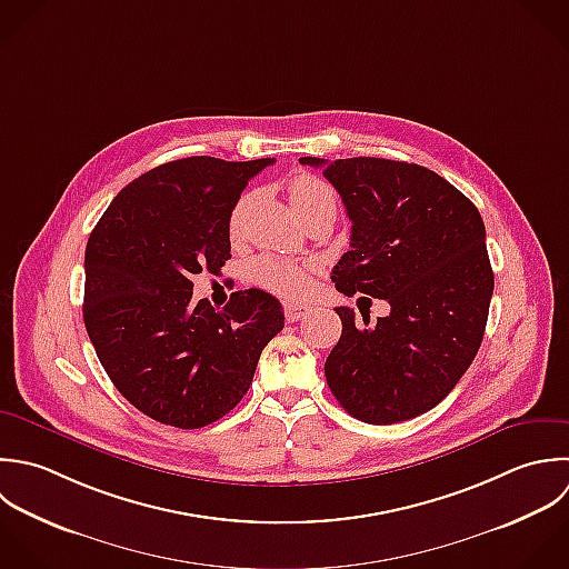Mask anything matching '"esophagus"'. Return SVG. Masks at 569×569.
<instances>
[{
    "instance_id": "34e87169",
    "label": "esophagus",
    "mask_w": 569,
    "mask_h": 569,
    "mask_svg": "<svg viewBox=\"0 0 569 569\" xmlns=\"http://www.w3.org/2000/svg\"><path fill=\"white\" fill-rule=\"evenodd\" d=\"M308 312H310L308 306H301V303H286V319H288L290 323L301 321Z\"/></svg>"
}]
</instances>
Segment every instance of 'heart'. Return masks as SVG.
<instances>
[{
  "mask_svg": "<svg viewBox=\"0 0 569 569\" xmlns=\"http://www.w3.org/2000/svg\"><path fill=\"white\" fill-rule=\"evenodd\" d=\"M288 197L290 203L295 208V212L299 214V219H306L312 212H321V210H332L337 212V194L335 190L319 177L315 174H297L290 179L288 183ZM248 206V197H241L237 201V206L232 208L230 214V232L234 234L241 226V217L246 212ZM250 279L252 283H257L263 290H270L274 295L288 297V299H299L303 295H308L310 286H312V266L308 263H297V261H288V259H279L272 254H263L257 257L250 268Z\"/></svg>",
  "mask_w": 569,
  "mask_h": 569,
  "instance_id": "1",
  "label": "heart"
}]
</instances>
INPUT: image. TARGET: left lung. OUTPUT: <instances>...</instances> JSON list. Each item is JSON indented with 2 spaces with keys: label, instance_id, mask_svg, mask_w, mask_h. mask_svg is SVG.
<instances>
[{
  "label": "left lung",
  "instance_id": "obj_1",
  "mask_svg": "<svg viewBox=\"0 0 569 569\" xmlns=\"http://www.w3.org/2000/svg\"><path fill=\"white\" fill-rule=\"evenodd\" d=\"M323 168L352 221L332 270L339 292L386 299L370 326L337 308L343 332L326 361L337 401L355 419L390 426L441 403L483 341L495 274L477 206L441 174L408 161L352 157Z\"/></svg>",
  "mask_w": 569,
  "mask_h": 569
}]
</instances>
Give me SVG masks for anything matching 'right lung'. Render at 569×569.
<instances>
[{"label": "right lung", "mask_w": 569, "mask_h": 569, "mask_svg": "<svg viewBox=\"0 0 569 569\" xmlns=\"http://www.w3.org/2000/svg\"><path fill=\"white\" fill-rule=\"evenodd\" d=\"M274 159L186 157L130 181L86 246L83 323L114 388L146 417L197 430L248 392L261 350L283 330L272 295L192 301V277L230 259V214Z\"/></svg>", "instance_id": "add662e5"}]
</instances>
